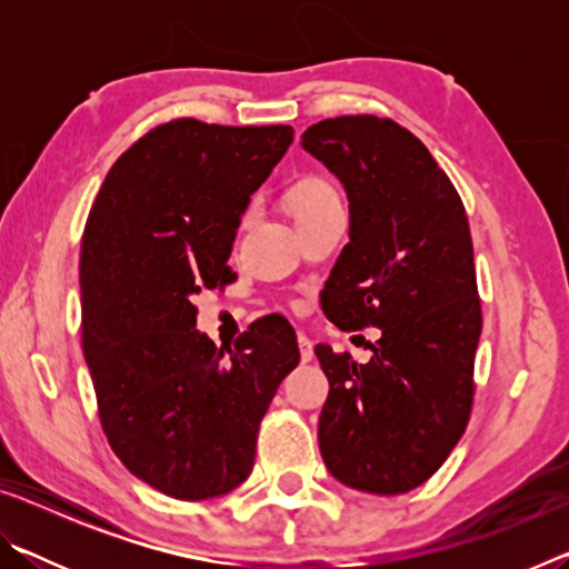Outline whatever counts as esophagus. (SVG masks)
I'll list each match as a JSON object with an SVG mask.
<instances>
[{
    "label": "esophagus",
    "instance_id": "1",
    "mask_svg": "<svg viewBox=\"0 0 569 569\" xmlns=\"http://www.w3.org/2000/svg\"><path fill=\"white\" fill-rule=\"evenodd\" d=\"M298 351H301V361L308 363L313 359V343L306 333H298Z\"/></svg>",
    "mask_w": 569,
    "mask_h": 569
}]
</instances>
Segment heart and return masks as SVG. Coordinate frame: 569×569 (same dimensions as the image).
<instances>
[{
  "instance_id": "1",
  "label": "heart",
  "mask_w": 569,
  "mask_h": 569,
  "mask_svg": "<svg viewBox=\"0 0 569 569\" xmlns=\"http://www.w3.org/2000/svg\"><path fill=\"white\" fill-rule=\"evenodd\" d=\"M286 206L296 223H303V220L316 218L323 213V210L341 206V198L329 180H323L319 176H308L293 182L286 196Z\"/></svg>"
}]
</instances>
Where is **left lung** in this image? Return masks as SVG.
<instances>
[{
	"instance_id": "1",
	"label": "left lung",
	"mask_w": 569,
	"mask_h": 569,
	"mask_svg": "<svg viewBox=\"0 0 569 569\" xmlns=\"http://www.w3.org/2000/svg\"><path fill=\"white\" fill-rule=\"evenodd\" d=\"M301 146L349 198V243L323 313L346 331L381 329L369 363L316 346L329 379L321 457L346 487L403 495L445 465L471 413L481 306L465 203L423 142L389 118L321 120Z\"/></svg>"
}]
</instances>
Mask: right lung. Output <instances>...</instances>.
<instances>
[{
  "label": "right lung",
  "mask_w": 569,
  "mask_h": 569,
  "mask_svg": "<svg viewBox=\"0 0 569 569\" xmlns=\"http://www.w3.org/2000/svg\"><path fill=\"white\" fill-rule=\"evenodd\" d=\"M291 142V124H158L110 168L84 226L82 351L102 431L168 497H220L250 475L268 403L301 359L288 321L218 349L192 303L236 278L240 216Z\"/></svg>",
  "instance_id": "obj_1"
}]
</instances>
